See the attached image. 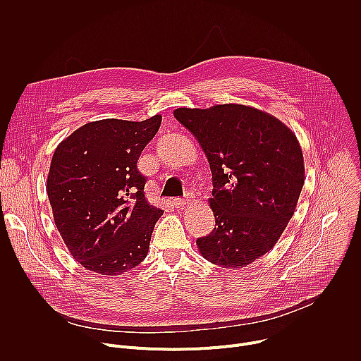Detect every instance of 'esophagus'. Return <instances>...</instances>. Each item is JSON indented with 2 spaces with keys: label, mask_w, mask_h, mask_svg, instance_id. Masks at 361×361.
<instances>
[{
  "label": "esophagus",
  "mask_w": 361,
  "mask_h": 361,
  "mask_svg": "<svg viewBox=\"0 0 361 361\" xmlns=\"http://www.w3.org/2000/svg\"><path fill=\"white\" fill-rule=\"evenodd\" d=\"M191 198H192V197H191V194H187V197H185V198H174V200H173L174 207H176V209H181V207H184V205L190 204Z\"/></svg>",
  "instance_id": "esophagus-1"
}]
</instances>
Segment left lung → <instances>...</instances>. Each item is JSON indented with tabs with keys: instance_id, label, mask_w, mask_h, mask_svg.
Wrapping results in <instances>:
<instances>
[{
	"instance_id": "8db88e82",
	"label": "left lung",
	"mask_w": 361,
	"mask_h": 361,
	"mask_svg": "<svg viewBox=\"0 0 361 361\" xmlns=\"http://www.w3.org/2000/svg\"><path fill=\"white\" fill-rule=\"evenodd\" d=\"M174 117L205 152L213 176L214 230L197 238L205 260L245 267L270 251L290 219L304 184L295 134L276 117L240 104L177 109Z\"/></svg>"
}]
</instances>
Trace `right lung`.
<instances>
[{"label": "right lung", "mask_w": 361, "mask_h": 361, "mask_svg": "<svg viewBox=\"0 0 361 361\" xmlns=\"http://www.w3.org/2000/svg\"><path fill=\"white\" fill-rule=\"evenodd\" d=\"M160 124L161 116L99 120L57 147L47 192L56 226L84 269L114 277L145 259L163 210L147 201L137 161Z\"/></svg>", "instance_id": "right-lung-1"}]
</instances>
